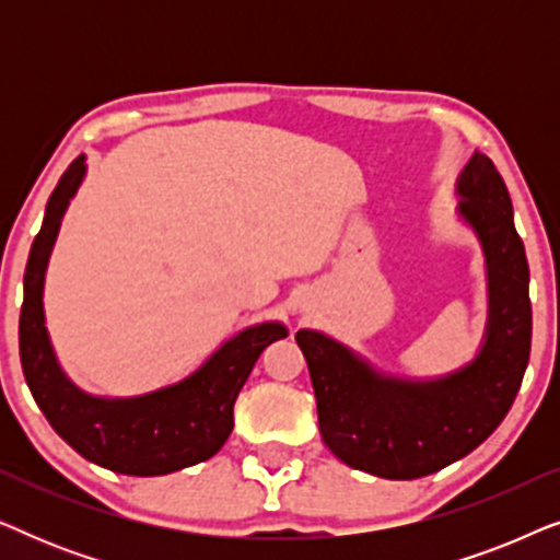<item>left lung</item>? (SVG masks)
<instances>
[{
    "label": "left lung",
    "instance_id": "8db88e82",
    "mask_svg": "<svg viewBox=\"0 0 560 560\" xmlns=\"http://www.w3.org/2000/svg\"><path fill=\"white\" fill-rule=\"evenodd\" d=\"M458 196V217L477 232L489 278L487 336L474 362L441 380H397L324 334H295L316 393L320 439L351 469L382 479L441 471L497 431L523 385L533 336L530 270L508 186L492 160L474 152Z\"/></svg>",
    "mask_w": 560,
    "mask_h": 560
}]
</instances>
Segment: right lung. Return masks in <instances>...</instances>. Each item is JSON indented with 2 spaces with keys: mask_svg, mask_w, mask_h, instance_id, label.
<instances>
[{
  "mask_svg": "<svg viewBox=\"0 0 560 560\" xmlns=\"http://www.w3.org/2000/svg\"><path fill=\"white\" fill-rule=\"evenodd\" d=\"M86 160L75 158L45 206L25 267L20 313V359L37 408L60 439L83 458L129 477H160L201 464L224 446L234 428V402L252 366L288 328L275 320L244 328L178 385L140 397H94L66 377L52 354L43 313L45 267L60 219L79 190Z\"/></svg>",
  "mask_w": 560,
  "mask_h": 560,
  "instance_id": "obj_1",
  "label": "right lung"
}]
</instances>
